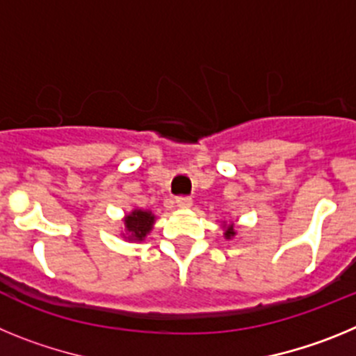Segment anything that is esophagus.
I'll return each mask as SVG.
<instances>
[{
    "mask_svg": "<svg viewBox=\"0 0 356 356\" xmlns=\"http://www.w3.org/2000/svg\"><path fill=\"white\" fill-rule=\"evenodd\" d=\"M176 205L180 207V209H191V207H193V200L187 196H181L176 200Z\"/></svg>",
    "mask_w": 356,
    "mask_h": 356,
    "instance_id": "1",
    "label": "esophagus"
}]
</instances>
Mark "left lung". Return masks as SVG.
<instances>
[{
  "label": "left lung",
  "mask_w": 356,
  "mask_h": 356,
  "mask_svg": "<svg viewBox=\"0 0 356 356\" xmlns=\"http://www.w3.org/2000/svg\"><path fill=\"white\" fill-rule=\"evenodd\" d=\"M235 234H237V232H235L234 225H228V226L225 225V237H226V238H232Z\"/></svg>",
  "instance_id": "1"
}]
</instances>
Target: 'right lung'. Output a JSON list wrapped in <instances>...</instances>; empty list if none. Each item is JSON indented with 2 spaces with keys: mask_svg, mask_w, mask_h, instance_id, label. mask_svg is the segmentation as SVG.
<instances>
[{
  "mask_svg": "<svg viewBox=\"0 0 356 356\" xmlns=\"http://www.w3.org/2000/svg\"><path fill=\"white\" fill-rule=\"evenodd\" d=\"M155 222V216L149 210L135 209L124 217V229H127L128 241H144L149 234Z\"/></svg>",
  "mask_w": 356,
  "mask_h": 356,
  "instance_id": "add662e5",
  "label": "right lung"
}]
</instances>
